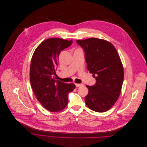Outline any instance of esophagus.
<instances>
[{
    "mask_svg": "<svg viewBox=\"0 0 147 147\" xmlns=\"http://www.w3.org/2000/svg\"><path fill=\"white\" fill-rule=\"evenodd\" d=\"M82 85H83V84H78V83L75 84L76 87H80V86H82Z\"/></svg>",
    "mask_w": 147,
    "mask_h": 147,
    "instance_id": "1",
    "label": "esophagus"
}]
</instances>
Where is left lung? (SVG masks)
Listing matches in <instances>:
<instances>
[{
  "instance_id": "8db88e82",
  "label": "left lung",
  "mask_w": 147,
  "mask_h": 147,
  "mask_svg": "<svg viewBox=\"0 0 147 147\" xmlns=\"http://www.w3.org/2000/svg\"><path fill=\"white\" fill-rule=\"evenodd\" d=\"M76 43L83 49L87 68L96 80L94 85L86 86V104L94 111L105 112L121 94L124 71L120 57L113 45L105 40L89 38Z\"/></svg>"
}]
</instances>
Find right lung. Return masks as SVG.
<instances>
[{"label": "right lung", "instance_id": "obj_1", "mask_svg": "<svg viewBox=\"0 0 147 147\" xmlns=\"http://www.w3.org/2000/svg\"><path fill=\"white\" fill-rule=\"evenodd\" d=\"M72 43V40L49 38L36 49L31 63L30 82L38 100L50 112L63 110L68 104V94L75 88L57 80L55 68L62 50Z\"/></svg>", "mask_w": 147, "mask_h": 147}]
</instances>
